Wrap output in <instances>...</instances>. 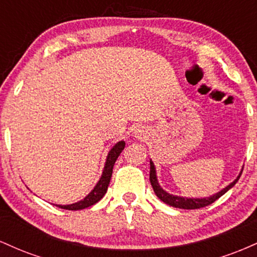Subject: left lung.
Wrapping results in <instances>:
<instances>
[{
    "label": "left lung",
    "instance_id": "obj_1",
    "mask_svg": "<svg viewBox=\"0 0 257 257\" xmlns=\"http://www.w3.org/2000/svg\"><path fill=\"white\" fill-rule=\"evenodd\" d=\"M150 181H151L152 188L155 191L156 196L158 197L162 202H164L166 204L174 206V208H180V209H199V208H204L206 205H210L211 203H214L215 200L219 199L221 196H223L229 188H232L233 186L235 185V182L238 181L240 178L241 173L239 174L237 179L229 184L227 187L223 188L222 191H220L219 193L214 194V196L209 197V198H184V197H178V196H173V194H169L163 188L161 187L157 181V176H156V170H155V166H153L152 162H150Z\"/></svg>",
    "mask_w": 257,
    "mask_h": 257
}]
</instances>
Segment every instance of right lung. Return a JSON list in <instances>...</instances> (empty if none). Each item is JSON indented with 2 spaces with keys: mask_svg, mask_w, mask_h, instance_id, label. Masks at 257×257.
<instances>
[{
  "mask_svg": "<svg viewBox=\"0 0 257 257\" xmlns=\"http://www.w3.org/2000/svg\"><path fill=\"white\" fill-rule=\"evenodd\" d=\"M124 146H125L124 141H119V143H117L116 145L112 147L111 151L108 152L107 159H106V164H105L101 178H100L99 182L96 184L95 187H94V190L91 191V192L88 194L83 200H79V202L75 203V204L57 205V206H59V208L66 209V210H81V209L88 208V206H91L95 204V203H98L99 200L104 197L106 191H107V186L110 184V180L112 176V169H113L114 163H116L117 158H118L120 152L123 151Z\"/></svg>",
  "mask_w": 257,
  "mask_h": 257,
  "instance_id": "add662e5",
  "label": "right lung"
}]
</instances>
